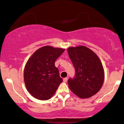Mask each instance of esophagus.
I'll return each mask as SVG.
<instances>
[{
    "label": "esophagus",
    "instance_id": "esophagus-1",
    "mask_svg": "<svg viewBox=\"0 0 124 124\" xmlns=\"http://www.w3.org/2000/svg\"><path fill=\"white\" fill-rule=\"evenodd\" d=\"M68 81V78H65L63 79V82L64 83H66Z\"/></svg>",
    "mask_w": 124,
    "mask_h": 124
}]
</instances>
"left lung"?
<instances>
[{"label":"left lung","mask_w":124,"mask_h":124,"mask_svg":"<svg viewBox=\"0 0 124 124\" xmlns=\"http://www.w3.org/2000/svg\"><path fill=\"white\" fill-rule=\"evenodd\" d=\"M68 53L75 69V77L68 80L69 87L81 99L98 93L104 81L101 62L94 51L85 46L69 47Z\"/></svg>","instance_id":"1"}]
</instances>
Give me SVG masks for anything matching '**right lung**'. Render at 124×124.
I'll use <instances>...</instances> for the list:
<instances>
[{
	"label": "right lung",
	"instance_id": "1",
	"mask_svg": "<svg viewBox=\"0 0 124 124\" xmlns=\"http://www.w3.org/2000/svg\"><path fill=\"white\" fill-rule=\"evenodd\" d=\"M64 50L47 45L38 49L29 58L25 66L24 80L26 89L34 98L47 100L56 92L62 79L55 62Z\"/></svg>",
	"mask_w": 124,
	"mask_h": 124
}]
</instances>
